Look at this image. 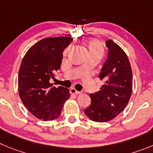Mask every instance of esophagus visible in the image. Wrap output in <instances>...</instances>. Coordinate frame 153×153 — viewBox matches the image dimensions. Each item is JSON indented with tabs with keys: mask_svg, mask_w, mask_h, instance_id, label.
Masks as SVG:
<instances>
[{
	"mask_svg": "<svg viewBox=\"0 0 153 153\" xmlns=\"http://www.w3.org/2000/svg\"><path fill=\"white\" fill-rule=\"evenodd\" d=\"M70 93L72 94H81V92L80 91H78L75 90V88H72L71 89H70Z\"/></svg>",
	"mask_w": 153,
	"mask_h": 153,
	"instance_id": "obj_1",
	"label": "esophagus"
}]
</instances>
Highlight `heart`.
Listing matches in <instances>:
<instances>
[{
    "mask_svg": "<svg viewBox=\"0 0 153 153\" xmlns=\"http://www.w3.org/2000/svg\"><path fill=\"white\" fill-rule=\"evenodd\" d=\"M89 51L90 53H100L102 54L103 52V49L100 43L98 41H91L89 43Z\"/></svg>",
    "mask_w": 153,
    "mask_h": 153,
    "instance_id": "heart-1",
    "label": "heart"
}]
</instances>
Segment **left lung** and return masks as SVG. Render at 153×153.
I'll use <instances>...</instances> for the list:
<instances>
[{
  "label": "left lung",
  "instance_id": "left-lung-1",
  "mask_svg": "<svg viewBox=\"0 0 153 153\" xmlns=\"http://www.w3.org/2000/svg\"><path fill=\"white\" fill-rule=\"evenodd\" d=\"M108 57L99 75L104 84L100 91L91 94V104L84 111L91 120L106 122L119 115L128 105L132 93V70L125 51L113 42H105Z\"/></svg>",
  "mask_w": 153,
  "mask_h": 153
}]
</instances>
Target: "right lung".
Returning a JSON list of instances; mask_svg holds the SVG:
<instances>
[{
  "instance_id": "add662e5",
  "label": "right lung",
  "mask_w": 153,
  "mask_h": 153,
  "mask_svg": "<svg viewBox=\"0 0 153 153\" xmlns=\"http://www.w3.org/2000/svg\"><path fill=\"white\" fill-rule=\"evenodd\" d=\"M72 41L70 37L45 38L31 46L22 59L19 94L26 109L38 119H56L69 98V90L62 86L52 88L50 79L60 68L62 52Z\"/></svg>"
}]
</instances>
